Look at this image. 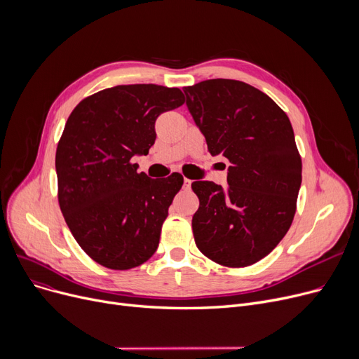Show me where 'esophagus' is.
<instances>
[{
  "label": "esophagus",
  "instance_id": "1",
  "mask_svg": "<svg viewBox=\"0 0 359 359\" xmlns=\"http://www.w3.org/2000/svg\"><path fill=\"white\" fill-rule=\"evenodd\" d=\"M191 184H192V180L184 177V180H183V187H184V189H191Z\"/></svg>",
  "mask_w": 359,
  "mask_h": 359
}]
</instances>
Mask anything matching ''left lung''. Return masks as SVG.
<instances>
[{
	"instance_id": "1",
	"label": "left lung",
	"mask_w": 359,
	"mask_h": 359,
	"mask_svg": "<svg viewBox=\"0 0 359 359\" xmlns=\"http://www.w3.org/2000/svg\"><path fill=\"white\" fill-rule=\"evenodd\" d=\"M186 106L212 156L230 161L222 189L194 182L198 249L218 265L244 268L268 256L290 230L303 164L287 113L265 93L237 80L184 87Z\"/></svg>"
}]
</instances>
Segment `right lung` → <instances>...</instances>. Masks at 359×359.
Masks as SVG:
<instances>
[{"instance_id": "1", "label": "right lung", "mask_w": 359, "mask_h": 359, "mask_svg": "<svg viewBox=\"0 0 359 359\" xmlns=\"http://www.w3.org/2000/svg\"><path fill=\"white\" fill-rule=\"evenodd\" d=\"M183 103L179 88L130 84L94 93L71 111L55 156L58 202L80 248L104 268H137L158 248L183 176L149 179L132 157L148 154L157 118Z\"/></svg>"}]
</instances>
